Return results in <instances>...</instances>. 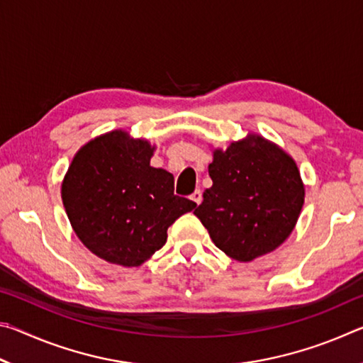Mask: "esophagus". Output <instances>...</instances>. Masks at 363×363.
Returning a JSON list of instances; mask_svg holds the SVG:
<instances>
[{"label":"esophagus","instance_id":"34e87169","mask_svg":"<svg viewBox=\"0 0 363 363\" xmlns=\"http://www.w3.org/2000/svg\"><path fill=\"white\" fill-rule=\"evenodd\" d=\"M190 200H192L194 203L200 205L201 200H203V196H201V190H195V192H194L192 195H190Z\"/></svg>","mask_w":363,"mask_h":363}]
</instances>
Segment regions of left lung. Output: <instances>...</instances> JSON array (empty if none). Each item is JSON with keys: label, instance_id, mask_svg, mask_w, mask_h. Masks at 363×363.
Here are the masks:
<instances>
[{"label": "left lung", "instance_id": "1", "mask_svg": "<svg viewBox=\"0 0 363 363\" xmlns=\"http://www.w3.org/2000/svg\"><path fill=\"white\" fill-rule=\"evenodd\" d=\"M213 186L194 214L213 243L248 262L279 248L304 205V184L291 155L259 134L214 149L208 167Z\"/></svg>", "mask_w": 363, "mask_h": 363}]
</instances>
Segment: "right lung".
Returning <instances> with one entry per match:
<instances>
[{
	"label": "right lung",
	"instance_id": "1",
	"mask_svg": "<svg viewBox=\"0 0 363 363\" xmlns=\"http://www.w3.org/2000/svg\"><path fill=\"white\" fill-rule=\"evenodd\" d=\"M155 145L115 130L79 149L62 181L77 237L110 264L138 267L167 243L168 227L196 206L174 195V177L150 167Z\"/></svg>",
	"mask_w": 363,
	"mask_h": 363
}]
</instances>
